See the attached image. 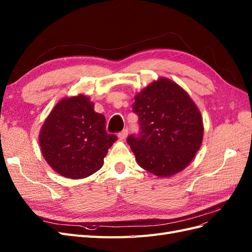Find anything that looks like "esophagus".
I'll return each instance as SVG.
<instances>
[{
    "mask_svg": "<svg viewBox=\"0 0 252 252\" xmlns=\"http://www.w3.org/2000/svg\"><path fill=\"white\" fill-rule=\"evenodd\" d=\"M127 135H128V129H124L123 131H121V132L118 133V136H119L120 140H125L127 138Z\"/></svg>",
    "mask_w": 252,
    "mask_h": 252,
    "instance_id": "1",
    "label": "esophagus"
}]
</instances>
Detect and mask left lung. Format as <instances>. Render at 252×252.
Returning a JSON list of instances; mask_svg holds the SVG:
<instances>
[{
  "label": "left lung",
  "instance_id": "8db88e82",
  "mask_svg": "<svg viewBox=\"0 0 252 252\" xmlns=\"http://www.w3.org/2000/svg\"><path fill=\"white\" fill-rule=\"evenodd\" d=\"M132 111L139 116L140 132L127 143L142 168L161 178L186 168L204 134L201 112L186 91L159 78L136 94Z\"/></svg>",
  "mask_w": 252,
  "mask_h": 252
}]
</instances>
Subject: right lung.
<instances>
[{
  "instance_id": "add662e5",
  "label": "right lung",
  "mask_w": 252,
  "mask_h": 252,
  "mask_svg": "<svg viewBox=\"0 0 252 252\" xmlns=\"http://www.w3.org/2000/svg\"><path fill=\"white\" fill-rule=\"evenodd\" d=\"M106 120L83 94L65 97L51 110L40 131V146L51 168L72 180L101 168L116 134L106 132Z\"/></svg>"
}]
</instances>
